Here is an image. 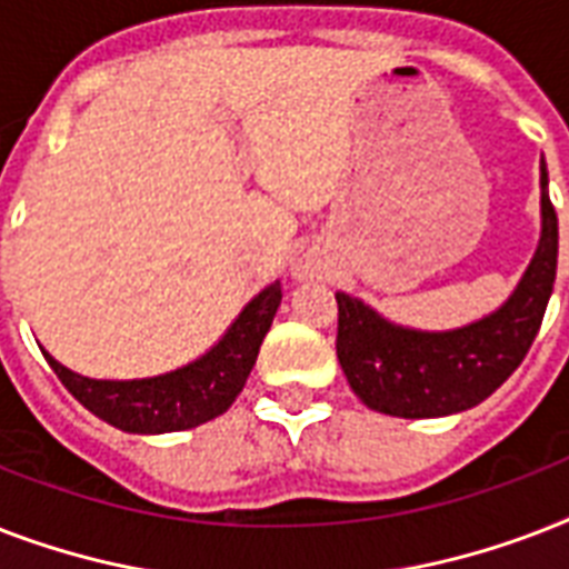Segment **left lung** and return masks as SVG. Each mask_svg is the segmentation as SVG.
I'll return each mask as SVG.
<instances>
[{"instance_id": "obj_1", "label": "left lung", "mask_w": 569, "mask_h": 569, "mask_svg": "<svg viewBox=\"0 0 569 569\" xmlns=\"http://www.w3.org/2000/svg\"><path fill=\"white\" fill-rule=\"evenodd\" d=\"M543 232L529 271L502 310L451 333H419L389 325L337 292V357L366 407L401 419H431L481 405L529 355L547 312L558 266V214L540 164Z\"/></svg>"}]
</instances>
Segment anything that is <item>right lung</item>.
Wrapping results in <instances>:
<instances>
[{
  "instance_id": "1",
  "label": "right lung",
  "mask_w": 569,
  "mask_h": 569,
  "mask_svg": "<svg viewBox=\"0 0 569 569\" xmlns=\"http://www.w3.org/2000/svg\"><path fill=\"white\" fill-rule=\"evenodd\" d=\"M280 298H283V286L277 280L241 310L236 325L209 355L162 378L91 380L64 369L49 355L47 360L61 383L73 392V398H79L93 416H100L120 431H186L221 416L236 401L257 363L259 346L274 321Z\"/></svg>"
}]
</instances>
